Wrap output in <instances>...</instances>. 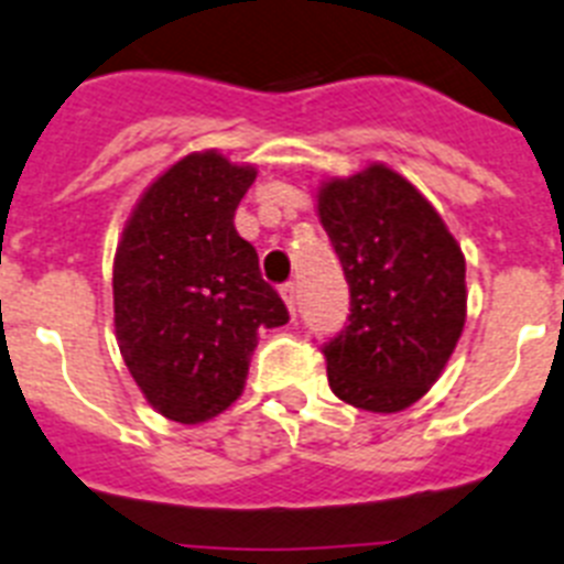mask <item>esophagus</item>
I'll use <instances>...</instances> for the list:
<instances>
[{
    "label": "esophagus",
    "mask_w": 564,
    "mask_h": 564,
    "mask_svg": "<svg viewBox=\"0 0 564 564\" xmlns=\"http://www.w3.org/2000/svg\"><path fill=\"white\" fill-rule=\"evenodd\" d=\"M281 297H283V303H286L289 315L295 317L297 315V286L295 283H286V286L281 289Z\"/></svg>",
    "instance_id": "34e87169"
}]
</instances>
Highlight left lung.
Here are the masks:
<instances>
[{
  "label": "left lung",
  "instance_id": "1",
  "mask_svg": "<svg viewBox=\"0 0 564 564\" xmlns=\"http://www.w3.org/2000/svg\"><path fill=\"white\" fill-rule=\"evenodd\" d=\"M317 218L349 283V326L323 346L343 403L394 414L443 375L465 326V254L409 178L369 164L317 187Z\"/></svg>",
  "mask_w": 564,
  "mask_h": 564
}]
</instances>
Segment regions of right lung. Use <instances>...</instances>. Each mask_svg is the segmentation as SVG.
<instances>
[{
  "label": "right lung",
  "mask_w": 564,
  "mask_h": 564,
  "mask_svg": "<svg viewBox=\"0 0 564 564\" xmlns=\"http://www.w3.org/2000/svg\"><path fill=\"white\" fill-rule=\"evenodd\" d=\"M252 164L189 153L141 193L112 261V323L124 366L159 414L207 423L241 398L258 332L289 321L235 232Z\"/></svg>",
  "instance_id": "obj_1"
}]
</instances>
